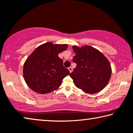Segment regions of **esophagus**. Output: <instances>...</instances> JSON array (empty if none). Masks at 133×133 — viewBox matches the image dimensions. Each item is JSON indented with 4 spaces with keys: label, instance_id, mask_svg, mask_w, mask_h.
<instances>
[{
    "label": "esophagus",
    "instance_id": "34e87169",
    "mask_svg": "<svg viewBox=\"0 0 133 133\" xmlns=\"http://www.w3.org/2000/svg\"><path fill=\"white\" fill-rule=\"evenodd\" d=\"M69 71H70V73H71V71H72V70H73L72 67H69Z\"/></svg>",
    "mask_w": 133,
    "mask_h": 133
}]
</instances>
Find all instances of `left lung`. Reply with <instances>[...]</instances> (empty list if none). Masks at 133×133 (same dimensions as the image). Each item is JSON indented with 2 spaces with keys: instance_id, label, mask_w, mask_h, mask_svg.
<instances>
[{
  "instance_id": "obj_1",
  "label": "left lung",
  "mask_w": 133,
  "mask_h": 133,
  "mask_svg": "<svg viewBox=\"0 0 133 133\" xmlns=\"http://www.w3.org/2000/svg\"><path fill=\"white\" fill-rule=\"evenodd\" d=\"M76 55L73 62L76 67L70 76L75 86L88 94L100 92L107 86L111 76V64L104 54L92 47L73 46Z\"/></svg>"
}]
</instances>
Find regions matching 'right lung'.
Returning <instances> with one entry per match:
<instances>
[{
    "mask_svg": "<svg viewBox=\"0 0 133 133\" xmlns=\"http://www.w3.org/2000/svg\"><path fill=\"white\" fill-rule=\"evenodd\" d=\"M67 44L54 45L47 43L38 47L25 61L23 69L25 81L31 89L38 94L50 93L60 86L70 71L63 66L58 56L66 50Z\"/></svg>",
    "mask_w": 133,
    "mask_h": 133,
    "instance_id": "obj_1",
    "label": "right lung"
}]
</instances>
